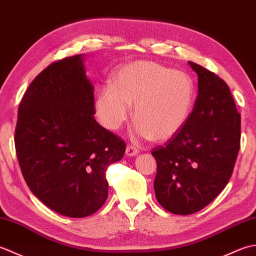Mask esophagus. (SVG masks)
I'll use <instances>...</instances> for the list:
<instances>
[{
    "instance_id": "obj_1",
    "label": "esophagus",
    "mask_w": 256,
    "mask_h": 256,
    "mask_svg": "<svg viewBox=\"0 0 256 256\" xmlns=\"http://www.w3.org/2000/svg\"><path fill=\"white\" fill-rule=\"evenodd\" d=\"M125 154L128 156H135L138 154V150L133 145H128L126 150H125Z\"/></svg>"
}]
</instances>
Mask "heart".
Listing matches in <instances>:
<instances>
[{
	"mask_svg": "<svg viewBox=\"0 0 256 256\" xmlns=\"http://www.w3.org/2000/svg\"><path fill=\"white\" fill-rule=\"evenodd\" d=\"M134 104L135 136L167 140L184 128L194 103V86L186 74L154 62H135L118 69L112 86L98 94L96 113L103 126L121 128Z\"/></svg>",
	"mask_w": 256,
	"mask_h": 256,
	"instance_id": "heart-1",
	"label": "heart"
}]
</instances>
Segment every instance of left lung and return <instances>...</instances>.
I'll use <instances>...</instances> for the list:
<instances>
[{
	"label": "left lung",
	"mask_w": 256,
	"mask_h": 256,
	"mask_svg": "<svg viewBox=\"0 0 256 256\" xmlns=\"http://www.w3.org/2000/svg\"><path fill=\"white\" fill-rule=\"evenodd\" d=\"M188 64L198 76L194 110L180 132L152 150L156 199L182 216L204 209L224 189L241 140V116L229 86L210 70Z\"/></svg>",
	"instance_id": "1"
}]
</instances>
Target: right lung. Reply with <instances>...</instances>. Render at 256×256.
<instances>
[{"instance_id":"add662e5","label":"right lung","mask_w":256,"mask_h":256,"mask_svg":"<svg viewBox=\"0 0 256 256\" xmlns=\"http://www.w3.org/2000/svg\"><path fill=\"white\" fill-rule=\"evenodd\" d=\"M94 114L82 55L42 70L18 106L14 140L27 186L42 204L70 218L88 216L106 202V172L126 148Z\"/></svg>"}]
</instances>
